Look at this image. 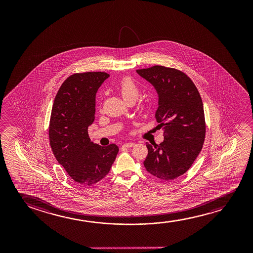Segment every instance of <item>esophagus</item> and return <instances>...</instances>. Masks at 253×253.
Wrapping results in <instances>:
<instances>
[{
	"label": "esophagus",
	"mask_w": 253,
	"mask_h": 253,
	"mask_svg": "<svg viewBox=\"0 0 253 253\" xmlns=\"http://www.w3.org/2000/svg\"><path fill=\"white\" fill-rule=\"evenodd\" d=\"M133 146H135V143L134 142H127V143H125V144H123L122 146V148H131Z\"/></svg>",
	"instance_id": "1"
}]
</instances>
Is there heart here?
Returning a JSON list of instances; mask_svg holds the SVG:
<instances>
[{"mask_svg": "<svg viewBox=\"0 0 253 253\" xmlns=\"http://www.w3.org/2000/svg\"><path fill=\"white\" fill-rule=\"evenodd\" d=\"M118 89L123 97L125 98V100L127 102L131 99L135 100L140 94L138 86L134 82V80L129 77H125L120 80V82L118 84Z\"/></svg>", "mask_w": 253, "mask_h": 253, "instance_id": "b5f03b06", "label": "heart"}]
</instances>
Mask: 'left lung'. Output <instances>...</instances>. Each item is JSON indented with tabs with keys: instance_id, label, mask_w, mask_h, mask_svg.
<instances>
[{
	"instance_id": "1",
	"label": "left lung",
	"mask_w": 253,
	"mask_h": 253,
	"mask_svg": "<svg viewBox=\"0 0 253 253\" xmlns=\"http://www.w3.org/2000/svg\"><path fill=\"white\" fill-rule=\"evenodd\" d=\"M158 95L156 121L164 140L159 145L147 142L143 162L154 176L173 180L186 173L201 152L206 134L201 95L190 78L179 70L155 66L136 70Z\"/></svg>"
}]
</instances>
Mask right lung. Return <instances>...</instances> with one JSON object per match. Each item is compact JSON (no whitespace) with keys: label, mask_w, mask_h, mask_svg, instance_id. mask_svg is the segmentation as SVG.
Masks as SVG:
<instances>
[{"label":"right lung","mask_w":253,"mask_h":253,"mask_svg":"<svg viewBox=\"0 0 253 253\" xmlns=\"http://www.w3.org/2000/svg\"><path fill=\"white\" fill-rule=\"evenodd\" d=\"M110 75L101 72L75 73L57 92L49 125V140L58 163L78 183L90 186L107 175L118 153L90 142L88 127L96 112V94Z\"/></svg>","instance_id":"add662e5"}]
</instances>
